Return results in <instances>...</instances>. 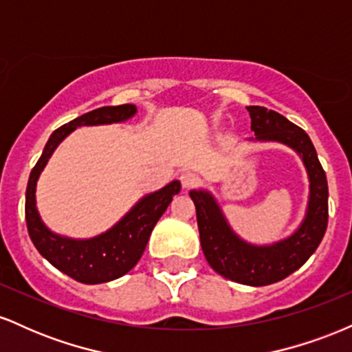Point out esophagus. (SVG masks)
Returning <instances> with one entry per match:
<instances>
[{"label": "esophagus", "mask_w": 352, "mask_h": 352, "mask_svg": "<svg viewBox=\"0 0 352 352\" xmlns=\"http://www.w3.org/2000/svg\"><path fill=\"white\" fill-rule=\"evenodd\" d=\"M180 182L182 185H184V188H192L193 185H197V182H199V177L193 172H184L180 175Z\"/></svg>", "instance_id": "obj_1"}]
</instances>
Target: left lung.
<instances>
[{
	"instance_id": "8db88e82",
	"label": "left lung",
	"mask_w": 352,
	"mask_h": 352,
	"mask_svg": "<svg viewBox=\"0 0 352 352\" xmlns=\"http://www.w3.org/2000/svg\"><path fill=\"white\" fill-rule=\"evenodd\" d=\"M252 117L250 142H276L300 155L309 180L305 217L292 235L273 243L246 241L225 217L218 200L205 188L190 190L197 208L200 245L208 265L227 280L248 286H266L285 280L316 252L328 227V180L316 148L301 127L266 107L248 106Z\"/></svg>"
}]
</instances>
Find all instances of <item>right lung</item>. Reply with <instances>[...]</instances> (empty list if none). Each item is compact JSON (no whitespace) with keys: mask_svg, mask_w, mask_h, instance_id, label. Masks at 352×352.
Segmentation results:
<instances>
[{"mask_svg":"<svg viewBox=\"0 0 352 352\" xmlns=\"http://www.w3.org/2000/svg\"><path fill=\"white\" fill-rule=\"evenodd\" d=\"M135 114L137 107L134 104H122L99 107L60 125L51 134L43 155L28 180L26 225L31 241L54 268L84 285L117 280L134 268L142 256L155 223L164 215L173 197L180 192V182L172 180L160 190L144 195L116 225L92 238L64 236L47 228L36 207V185L58 145L76 129L84 125L125 122Z\"/></svg>","mask_w":352,"mask_h":352,"instance_id":"add662e5","label":"right lung"}]
</instances>
